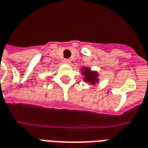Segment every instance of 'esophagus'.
Returning <instances> with one entry per match:
<instances>
[{
	"label": "esophagus",
	"mask_w": 148,
	"mask_h": 148,
	"mask_svg": "<svg viewBox=\"0 0 148 148\" xmlns=\"http://www.w3.org/2000/svg\"><path fill=\"white\" fill-rule=\"evenodd\" d=\"M64 64H70L71 63V60L69 59H64L63 62H62Z\"/></svg>",
	"instance_id": "obj_1"
}]
</instances>
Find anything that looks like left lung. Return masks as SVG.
I'll return each mask as SVG.
<instances>
[{
  "instance_id": "obj_1",
  "label": "left lung",
  "mask_w": 148,
  "mask_h": 148,
  "mask_svg": "<svg viewBox=\"0 0 148 148\" xmlns=\"http://www.w3.org/2000/svg\"><path fill=\"white\" fill-rule=\"evenodd\" d=\"M82 75L83 76V81L88 85H95L99 82V74L95 71H91L89 67L81 68Z\"/></svg>"
}]
</instances>
